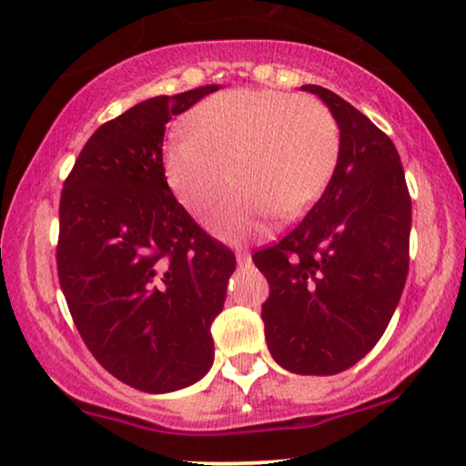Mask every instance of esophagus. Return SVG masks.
Returning <instances> with one entry per match:
<instances>
[{"label":"esophagus","mask_w":466,"mask_h":466,"mask_svg":"<svg viewBox=\"0 0 466 466\" xmlns=\"http://www.w3.org/2000/svg\"><path fill=\"white\" fill-rule=\"evenodd\" d=\"M235 254H238V263L239 265L250 263V252H248V250H241V248H238V252H235Z\"/></svg>","instance_id":"esophagus-1"}]
</instances>
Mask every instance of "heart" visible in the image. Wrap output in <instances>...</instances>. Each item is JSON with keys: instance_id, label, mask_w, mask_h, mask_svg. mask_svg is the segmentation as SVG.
<instances>
[{"instance_id": "b5f03b06", "label": "heart", "mask_w": 466, "mask_h": 466, "mask_svg": "<svg viewBox=\"0 0 466 466\" xmlns=\"http://www.w3.org/2000/svg\"><path fill=\"white\" fill-rule=\"evenodd\" d=\"M190 133L165 146V176L190 214H203L231 187L209 225L239 239L279 214L297 218L314 206L333 176L339 123L322 101L271 88H233L199 104Z\"/></svg>"}]
</instances>
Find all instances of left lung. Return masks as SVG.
Returning <instances> with one entry per match:
<instances>
[{"instance_id": "obj_1", "label": "left lung", "mask_w": 466, "mask_h": 466, "mask_svg": "<svg viewBox=\"0 0 466 466\" xmlns=\"http://www.w3.org/2000/svg\"><path fill=\"white\" fill-rule=\"evenodd\" d=\"M339 123L341 148L320 199L252 254L269 282L260 318L276 362L333 375L359 362L390 322L410 271L411 197L392 139L329 88L305 85Z\"/></svg>"}]
</instances>
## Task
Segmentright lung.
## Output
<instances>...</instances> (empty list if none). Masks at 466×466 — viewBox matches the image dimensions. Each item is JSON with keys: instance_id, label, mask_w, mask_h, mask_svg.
I'll return each mask as SVG.
<instances>
[{"instance_id": "add662e5", "label": "right lung", "mask_w": 466, "mask_h": 466, "mask_svg": "<svg viewBox=\"0 0 466 466\" xmlns=\"http://www.w3.org/2000/svg\"><path fill=\"white\" fill-rule=\"evenodd\" d=\"M218 91L161 95L107 120L63 182L56 273L76 329L101 367L144 392L195 384L214 360L235 254L176 201L165 125Z\"/></svg>"}]
</instances>
